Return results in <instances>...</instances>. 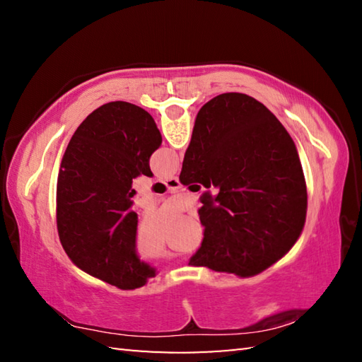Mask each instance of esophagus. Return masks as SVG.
Listing matches in <instances>:
<instances>
[{
    "mask_svg": "<svg viewBox=\"0 0 362 362\" xmlns=\"http://www.w3.org/2000/svg\"><path fill=\"white\" fill-rule=\"evenodd\" d=\"M164 183H166V187L170 188V189H179V188H180L179 177H170V179L164 180Z\"/></svg>",
    "mask_w": 362,
    "mask_h": 362,
    "instance_id": "1",
    "label": "esophagus"
}]
</instances>
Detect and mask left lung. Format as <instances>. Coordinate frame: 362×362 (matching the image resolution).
I'll list each match as a JSON object with an SVG mask.
<instances>
[{"label": "left lung", "instance_id": "8db88e82", "mask_svg": "<svg viewBox=\"0 0 362 362\" xmlns=\"http://www.w3.org/2000/svg\"><path fill=\"white\" fill-rule=\"evenodd\" d=\"M155 119L129 102L94 110L73 134L57 179V231L70 260L122 291L156 276L139 259L132 180L151 177L150 156L161 146Z\"/></svg>", "mask_w": 362, "mask_h": 362}]
</instances>
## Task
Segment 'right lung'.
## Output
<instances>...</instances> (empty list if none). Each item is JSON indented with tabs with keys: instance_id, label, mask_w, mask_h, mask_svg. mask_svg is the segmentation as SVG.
<instances>
[{
	"instance_id": "obj_1",
	"label": "right lung",
	"mask_w": 362,
	"mask_h": 362,
	"mask_svg": "<svg viewBox=\"0 0 362 362\" xmlns=\"http://www.w3.org/2000/svg\"><path fill=\"white\" fill-rule=\"evenodd\" d=\"M180 182L218 188L198 211L204 238L192 267L249 278L289 252L306 218V183L296 144L254 97L226 93L203 105Z\"/></svg>"
}]
</instances>
